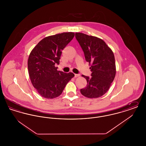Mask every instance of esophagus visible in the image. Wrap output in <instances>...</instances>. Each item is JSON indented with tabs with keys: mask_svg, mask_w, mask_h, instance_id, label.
Here are the masks:
<instances>
[{
	"mask_svg": "<svg viewBox=\"0 0 146 146\" xmlns=\"http://www.w3.org/2000/svg\"><path fill=\"white\" fill-rule=\"evenodd\" d=\"M80 76V74H74V77L76 78V77H78V76Z\"/></svg>",
	"mask_w": 146,
	"mask_h": 146,
	"instance_id": "esophagus-1",
	"label": "esophagus"
}]
</instances>
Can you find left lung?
Masks as SVG:
<instances>
[{"label": "left lung", "instance_id": "8db88e82", "mask_svg": "<svg viewBox=\"0 0 146 146\" xmlns=\"http://www.w3.org/2000/svg\"><path fill=\"white\" fill-rule=\"evenodd\" d=\"M76 38L84 53L85 60L91 65V76L82 75L87 86L80 90L85 97L95 98L103 96L110 89L115 76V58L113 51L102 39L82 33Z\"/></svg>", "mask_w": 146, "mask_h": 146}]
</instances>
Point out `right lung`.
<instances>
[{
    "label": "right lung",
    "mask_w": 146,
    "mask_h": 146,
    "mask_svg": "<svg viewBox=\"0 0 146 146\" xmlns=\"http://www.w3.org/2000/svg\"><path fill=\"white\" fill-rule=\"evenodd\" d=\"M66 32L47 36L32 50L28 60V70L32 85L42 97L54 98L59 96L66 85L74 76L73 73L58 71L62 51L74 36Z\"/></svg>",
    "instance_id": "obj_1"
}]
</instances>
